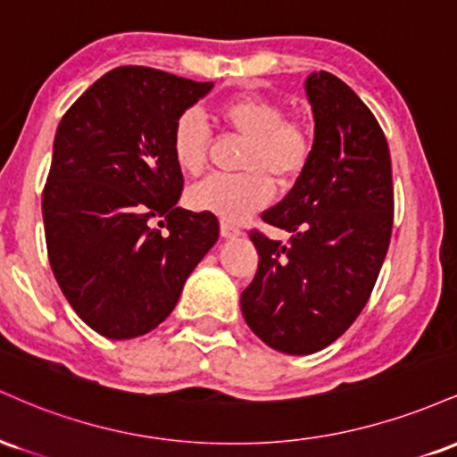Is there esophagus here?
I'll use <instances>...</instances> for the list:
<instances>
[{
    "instance_id": "obj_1",
    "label": "esophagus",
    "mask_w": 457,
    "mask_h": 457,
    "mask_svg": "<svg viewBox=\"0 0 457 457\" xmlns=\"http://www.w3.org/2000/svg\"><path fill=\"white\" fill-rule=\"evenodd\" d=\"M240 234H243V229H240L238 225L228 223V221L221 223V236H223V238H236V236H240Z\"/></svg>"
}]
</instances>
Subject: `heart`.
Listing matches in <instances>:
<instances>
[{
    "instance_id": "1",
    "label": "heart",
    "mask_w": 457,
    "mask_h": 457,
    "mask_svg": "<svg viewBox=\"0 0 457 457\" xmlns=\"http://www.w3.org/2000/svg\"><path fill=\"white\" fill-rule=\"evenodd\" d=\"M219 122L246 144L240 154L238 176H212L187 193L193 211L212 212L223 221H245L275 195L272 178L283 187L307 171L316 139L305 122L286 118V109L260 94H238L219 104ZM171 156L188 176L206 167L211 133L197 112H182L171 129Z\"/></svg>"
}]
</instances>
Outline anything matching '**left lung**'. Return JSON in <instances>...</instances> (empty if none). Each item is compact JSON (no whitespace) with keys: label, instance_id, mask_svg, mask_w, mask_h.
I'll return each mask as SVG.
<instances>
[{"label":"left lung","instance_id":"1","mask_svg":"<svg viewBox=\"0 0 457 457\" xmlns=\"http://www.w3.org/2000/svg\"><path fill=\"white\" fill-rule=\"evenodd\" d=\"M316 150L307 171L262 221L290 232L249 238L260 262L240 296L270 348L312 354L350 328L370 301L393 229L391 154L370 107L327 71L307 77Z\"/></svg>","mask_w":457,"mask_h":457}]
</instances>
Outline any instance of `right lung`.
Listing matches in <instances>:
<instances>
[{
	"mask_svg": "<svg viewBox=\"0 0 457 457\" xmlns=\"http://www.w3.org/2000/svg\"><path fill=\"white\" fill-rule=\"evenodd\" d=\"M211 87L120 66L60 120L43 191L46 253L66 301L103 337L159 327L217 243L212 212L176 208L185 178L170 145L178 115Z\"/></svg>",
	"mask_w": 457,
	"mask_h": 457,
	"instance_id": "obj_1",
	"label": "right lung"
}]
</instances>
